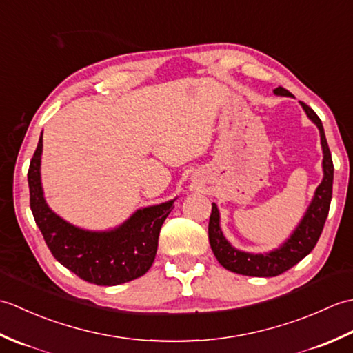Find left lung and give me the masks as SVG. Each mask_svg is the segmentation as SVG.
<instances>
[{
    "mask_svg": "<svg viewBox=\"0 0 353 353\" xmlns=\"http://www.w3.org/2000/svg\"><path fill=\"white\" fill-rule=\"evenodd\" d=\"M276 95L291 97V92L287 89L279 86L273 91ZM302 108L311 121L319 127L321 148H323V181L317 186L314 199L310 203L306 214L303 215L302 221L299 223L296 230L292 232L291 236L285 241L279 249L268 253H247L235 249L234 245L224 238L220 228V212L215 203H212V212L209 216V244L215 254L216 261L230 272L254 276V277H273L279 276L287 272L291 267H294L299 261H302L306 254L316 247L319 238L323 230L326 216L329 214V206H331L332 199V182H334V163L332 156L329 152L327 141L325 137L323 124L308 104L302 103Z\"/></svg>",
    "mask_w": 353,
    "mask_h": 353,
    "instance_id": "left-lung-1",
    "label": "left lung"
}]
</instances>
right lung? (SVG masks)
<instances>
[{"instance_id": "right-lung-1", "label": "right lung", "mask_w": 353, "mask_h": 353, "mask_svg": "<svg viewBox=\"0 0 353 353\" xmlns=\"http://www.w3.org/2000/svg\"><path fill=\"white\" fill-rule=\"evenodd\" d=\"M42 134L28 168L30 208L50 252L80 279L119 285L145 274L152 267L162 224L174 200L138 209L114 230L92 232L72 226L48 208L41 183Z\"/></svg>"}]
</instances>
